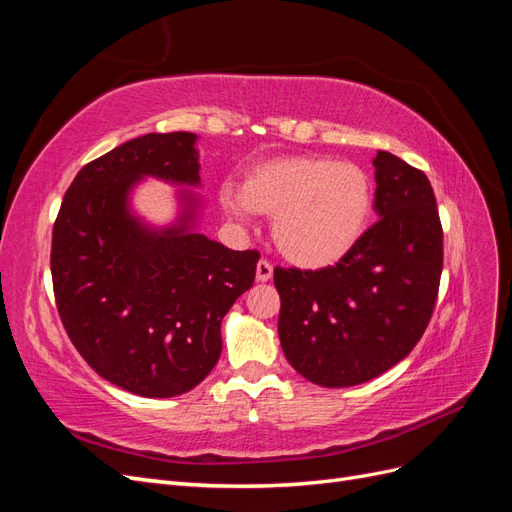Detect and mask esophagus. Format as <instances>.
I'll return each instance as SVG.
<instances>
[{
  "instance_id": "1",
  "label": "esophagus",
  "mask_w": 512,
  "mask_h": 512,
  "mask_svg": "<svg viewBox=\"0 0 512 512\" xmlns=\"http://www.w3.org/2000/svg\"><path fill=\"white\" fill-rule=\"evenodd\" d=\"M271 277H273V265H271V262H269L267 258L258 260V265H256V280H258V282H269Z\"/></svg>"
}]
</instances>
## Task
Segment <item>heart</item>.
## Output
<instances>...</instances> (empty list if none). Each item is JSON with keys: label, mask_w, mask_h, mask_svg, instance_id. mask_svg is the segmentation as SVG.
<instances>
[{"label": "heart", "mask_w": 512, "mask_h": 512, "mask_svg": "<svg viewBox=\"0 0 512 512\" xmlns=\"http://www.w3.org/2000/svg\"><path fill=\"white\" fill-rule=\"evenodd\" d=\"M220 203L243 224L256 213L273 218V239L282 254L299 267L322 269L350 254L363 237L374 188L356 164L286 156L256 166L243 188L224 183Z\"/></svg>", "instance_id": "heart-1"}]
</instances>
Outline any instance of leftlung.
I'll list each match as a JSON object with an SVG mask.
<instances>
[{"instance_id": "1", "label": "left lung", "mask_w": 512, "mask_h": 512, "mask_svg": "<svg viewBox=\"0 0 512 512\" xmlns=\"http://www.w3.org/2000/svg\"><path fill=\"white\" fill-rule=\"evenodd\" d=\"M376 213L333 267L273 271L288 363L309 382L344 389L384 374L423 337L438 299L442 224L423 170L378 151Z\"/></svg>"}]
</instances>
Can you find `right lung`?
<instances>
[{
	"label": "right lung",
	"mask_w": 512,
	"mask_h": 512,
	"mask_svg": "<svg viewBox=\"0 0 512 512\" xmlns=\"http://www.w3.org/2000/svg\"><path fill=\"white\" fill-rule=\"evenodd\" d=\"M196 134H145L85 164L53 226L51 275L64 329L87 365L141 397L192 391L222 352L220 324L256 277L258 250L232 252L179 224L153 230L128 209L145 175L198 185Z\"/></svg>",
	"instance_id": "obj_1"
}]
</instances>
